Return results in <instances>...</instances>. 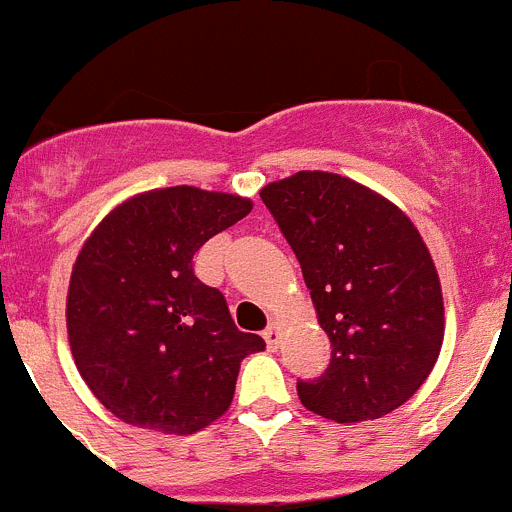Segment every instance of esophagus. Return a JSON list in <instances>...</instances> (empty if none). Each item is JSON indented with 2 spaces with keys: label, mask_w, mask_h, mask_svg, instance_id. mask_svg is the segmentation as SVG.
<instances>
[{
  "label": "esophagus",
  "mask_w": 512,
  "mask_h": 512,
  "mask_svg": "<svg viewBox=\"0 0 512 512\" xmlns=\"http://www.w3.org/2000/svg\"><path fill=\"white\" fill-rule=\"evenodd\" d=\"M264 338H266V346L277 348L279 341H282V328H279L277 323H269V328L264 330Z\"/></svg>",
  "instance_id": "1"
}]
</instances>
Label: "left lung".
Instances as JSON below:
<instances>
[{"mask_svg": "<svg viewBox=\"0 0 512 512\" xmlns=\"http://www.w3.org/2000/svg\"><path fill=\"white\" fill-rule=\"evenodd\" d=\"M261 200L302 266L330 364L300 379L302 405L336 423L400 408L431 374L443 343L436 266L410 217L372 189L300 171Z\"/></svg>", "mask_w": 512, "mask_h": 512, "instance_id": "obj_1", "label": "left lung"}]
</instances>
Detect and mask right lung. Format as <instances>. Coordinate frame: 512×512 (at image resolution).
Returning a JSON list of instances; mask_svg holds the SVG:
<instances>
[{"label":"right lung","mask_w":512,"mask_h":512,"mask_svg":"<svg viewBox=\"0 0 512 512\" xmlns=\"http://www.w3.org/2000/svg\"><path fill=\"white\" fill-rule=\"evenodd\" d=\"M197 187L138 194L104 217L71 271L66 325L81 377L138 428L194 433L230 408L241 361L264 351L223 292L194 277V253L251 212Z\"/></svg>","instance_id":"right-lung-1"}]
</instances>
